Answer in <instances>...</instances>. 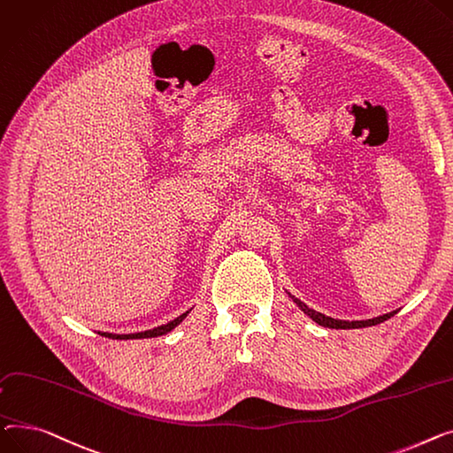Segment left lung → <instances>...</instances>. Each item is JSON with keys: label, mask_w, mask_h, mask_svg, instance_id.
<instances>
[{"label": "left lung", "mask_w": 453, "mask_h": 453, "mask_svg": "<svg viewBox=\"0 0 453 453\" xmlns=\"http://www.w3.org/2000/svg\"><path fill=\"white\" fill-rule=\"evenodd\" d=\"M292 300L296 302V305L309 316V318H312V320L316 322V324H320V326H324V327H329V329H358V327H369V326H377V324H380V322H384V320H388V318H391L396 311H393V312H389V314H384V316H379V318H371V320H360V322H345V320H334V318H331V316H326V314H322V312H318V311H314V309H309L303 302H300L298 298H295V296H290Z\"/></svg>", "instance_id": "left-lung-1"}]
</instances>
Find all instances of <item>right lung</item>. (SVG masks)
<instances>
[{
	"label": "right lung",
	"instance_id": "add662e5",
	"mask_svg": "<svg viewBox=\"0 0 453 453\" xmlns=\"http://www.w3.org/2000/svg\"><path fill=\"white\" fill-rule=\"evenodd\" d=\"M188 312L190 311H186V312H182L180 316H177L175 320H172L170 324H166V326H161V327H155V329H150V331H144V333H133V334H113V333H98V334H102V336H105V338H113V340H137V338H155V336H163V334H166V333H170L172 329H175L186 316H188Z\"/></svg>",
	"mask_w": 453,
	"mask_h": 453
}]
</instances>
